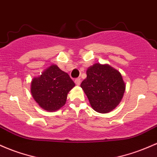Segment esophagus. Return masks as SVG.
I'll list each match as a JSON object with an SVG mask.
<instances>
[{
    "label": "esophagus",
    "instance_id": "obj_1",
    "mask_svg": "<svg viewBox=\"0 0 157 157\" xmlns=\"http://www.w3.org/2000/svg\"><path fill=\"white\" fill-rule=\"evenodd\" d=\"M75 82L77 85L79 86L80 84V82H81V80H80V78H77V79H75Z\"/></svg>",
    "mask_w": 157,
    "mask_h": 157
}]
</instances>
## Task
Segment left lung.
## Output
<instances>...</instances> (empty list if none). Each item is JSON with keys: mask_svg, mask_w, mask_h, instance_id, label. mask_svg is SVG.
I'll list each match as a JSON object with an SVG mask.
<instances>
[{"mask_svg": "<svg viewBox=\"0 0 157 157\" xmlns=\"http://www.w3.org/2000/svg\"><path fill=\"white\" fill-rule=\"evenodd\" d=\"M86 75L80 86L92 107L100 113H107L114 109L125 91L121 75L109 65L98 63L89 67Z\"/></svg>", "mask_w": 157, "mask_h": 157, "instance_id": "8db88e82", "label": "left lung"}]
</instances>
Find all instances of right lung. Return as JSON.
<instances>
[{
  "instance_id": "right-lung-1",
  "label": "right lung",
  "mask_w": 157,
  "mask_h": 157,
  "mask_svg": "<svg viewBox=\"0 0 157 157\" xmlns=\"http://www.w3.org/2000/svg\"><path fill=\"white\" fill-rule=\"evenodd\" d=\"M75 86L68 74L52 65L40 77L33 79L31 93L42 109L56 111L64 106L68 93Z\"/></svg>"
}]
</instances>
